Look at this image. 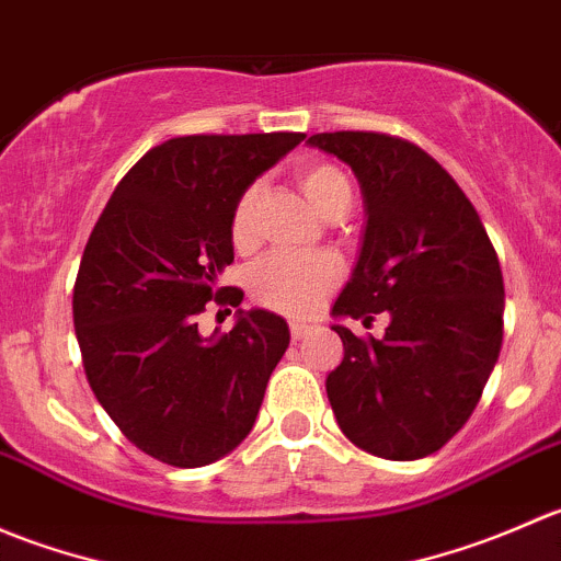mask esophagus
<instances>
[{
    "instance_id": "34e87169",
    "label": "esophagus",
    "mask_w": 561,
    "mask_h": 561,
    "mask_svg": "<svg viewBox=\"0 0 561 561\" xmlns=\"http://www.w3.org/2000/svg\"><path fill=\"white\" fill-rule=\"evenodd\" d=\"M309 331H312V325H307V322H301V320H290V336L296 339V342H298V339L307 336Z\"/></svg>"
}]
</instances>
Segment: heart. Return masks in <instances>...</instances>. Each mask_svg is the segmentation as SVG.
I'll list each match as a JSON object with an SVG mask.
<instances>
[{
  "instance_id": "1",
  "label": "heart",
  "mask_w": 561,
  "mask_h": 561,
  "mask_svg": "<svg viewBox=\"0 0 561 561\" xmlns=\"http://www.w3.org/2000/svg\"><path fill=\"white\" fill-rule=\"evenodd\" d=\"M298 186L307 201L325 219H336L353 206V186L347 175L331 162H307L296 173ZM260 184H249L236 201L230 214V241L236 249H247L257 230ZM344 265L333 254L314 257H290V254H265L249 268L247 290L257 307L282 314H309L322 298L342 282Z\"/></svg>"
}]
</instances>
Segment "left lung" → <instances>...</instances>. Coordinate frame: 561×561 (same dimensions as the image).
<instances>
[{
  "label": "left lung",
  "instance_id": "obj_1",
  "mask_svg": "<svg viewBox=\"0 0 561 561\" xmlns=\"http://www.w3.org/2000/svg\"><path fill=\"white\" fill-rule=\"evenodd\" d=\"M309 146L353 168L366 197V236L333 325L344 358L325 390L344 437L366 454L415 461L469 421L502 347L505 282L478 211L421 146L386 133H317Z\"/></svg>",
  "mask_w": 561,
  "mask_h": 561
}]
</instances>
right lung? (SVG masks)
Listing matches in <instances>:
<instances>
[{"label":"right lung","mask_w":561,"mask_h":561,"mask_svg":"<svg viewBox=\"0 0 561 561\" xmlns=\"http://www.w3.org/2000/svg\"><path fill=\"white\" fill-rule=\"evenodd\" d=\"M304 133L184 135L146 151L100 214L72 287V320L94 396L144 454L171 467L211 463L252 432L265 386L290 344L279 314L252 309L203 339L206 304L233 263L230 214L241 192ZM230 314V309H228Z\"/></svg>","instance_id":"add662e5"}]
</instances>
